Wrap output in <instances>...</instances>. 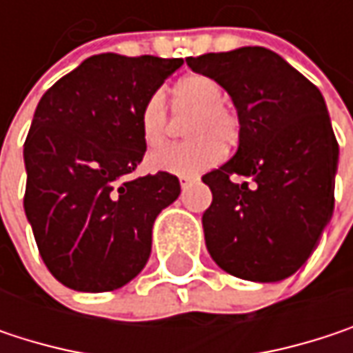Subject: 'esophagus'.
I'll return each instance as SVG.
<instances>
[{"label": "esophagus", "mask_w": 353, "mask_h": 353, "mask_svg": "<svg viewBox=\"0 0 353 353\" xmlns=\"http://www.w3.org/2000/svg\"><path fill=\"white\" fill-rule=\"evenodd\" d=\"M194 181H198V177L194 176H179V183H181V188L185 190L190 183H194Z\"/></svg>", "instance_id": "1"}]
</instances>
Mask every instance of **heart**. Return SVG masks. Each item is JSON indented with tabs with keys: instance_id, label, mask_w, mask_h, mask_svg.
Wrapping results in <instances>:
<instances>
[{
	"instance_id": "b5f03b06",
	"label": "heart",
	"mask_w": 353,
	"mask_h": 353,
	"mask_svg": "<svg viewBox=\"0 0 353 353\" xmlns=\"http://www.w3.org/2000/svg\"><path fill=\"white\" fill-rule=\"evenodd\" d=\"M176 114H190L185 137L190 141L170 145L149 157L155 172L196 176L219 163L223 149L239 139V118L223 104V88L208 75L192 73L179 79L174 88ZM143 143L149 151L159 149L170 130V114L161 94H151L139 114Z\"/></svg>"
}]
</instances>
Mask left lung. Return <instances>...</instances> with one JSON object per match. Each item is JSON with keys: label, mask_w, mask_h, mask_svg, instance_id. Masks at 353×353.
Returning a JSON list of instances; mask_svg holds the SVG:
<instances>
[{"label": "left lung", "mask_w": 353, "mask_h": 353, "mask_svg": "<svg viewBox=\"0 0 353 353\" xmlns=\"http://www.w3.org/2000/svg\"><path fill=\"white\" fill-rule=\"evenodd\" d=\"M227 90L239 116V149L202 176L206 249L231 276L278 282L315 251L333 214L339 147L325 100L303 73L263 46L188 57ZM235 175L247 182L235 184Z\"/></svg>", "instance_id": "8db88e82"}]
</instances>
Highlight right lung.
<instances>
[{"label": "right lung", "mask_w": 353, "mask_h": 353, "mask_svg": "<svg viewBox=\"0 0 353 353\" xmlns=\"http://www.w3.org/2000/svg\"><path fill=\"white\" fill-rule=\"evenodd\" d=\"M181 63L94 54L40 98L24 143V210L42 261L67 288L110 292L145 268L179 179L132 177L147 151L139 114Z\"/></svg>", "instance_id": "right-lung-1"}]
</instances>
